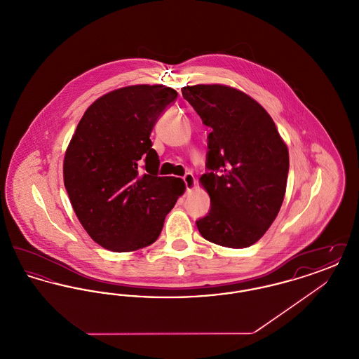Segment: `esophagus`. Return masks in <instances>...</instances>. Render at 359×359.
Segmentation results:
<instances>
[{"instance_id":"34e87169","label":"esophagus","mask_w":359,"mask_h":359,"mask_svg":"<svg viewBox=\"0 0 359 359\" xmlns=\"http://www.w3.org/2000/svg\"><path fill=\"white\" fill-rule=\"evenodd\" d=\"M183 180H184V183H186L187 194H191V192L195 189V186H196V182H195L194 175H192L191 172H188V173H186V176L183 177Z\"/></svg>"}]
</instances>
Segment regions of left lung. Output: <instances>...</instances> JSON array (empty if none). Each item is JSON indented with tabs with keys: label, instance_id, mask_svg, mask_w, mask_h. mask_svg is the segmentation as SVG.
<instances>
[{
	"label": "left lung",
	"instance_id": "obj_1",
	"mask_svg": "<svg viewBox=\"0 0 359 359\" xmlns=\"http://www.w3.org/2000/svg\"><path fill=\"white\" fill-rule=\"evenodd\" d=\"M208 135L207 170L199 179L211 208L196 222L203 238L224 248L256 243L284 201L290 154L268 111L238 88L182 87Z\"/></svg>",
	"mask_w": 359,
	"mask_h": 359
}]
</instances>
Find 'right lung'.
<instances>
[{
	"label": "right lung",
	"instance_id": "1",
	"mask_svg": "<svg viewBox=\"0 0 359 359\" xmlns=\"http://www.w3.org/2000/svg\"><path fill=\"white\" fill-rule=\"evenodd\" d=\"M176 97L163 85L113 90L87 107L69 141L63 161L69 202L87 234L107 250L152 245L186 191L180 177L157 176L160 161L149 138Z\"/></svg>",
	"mask_w": 359,
	"mask_h": 359
}]
</instances>
